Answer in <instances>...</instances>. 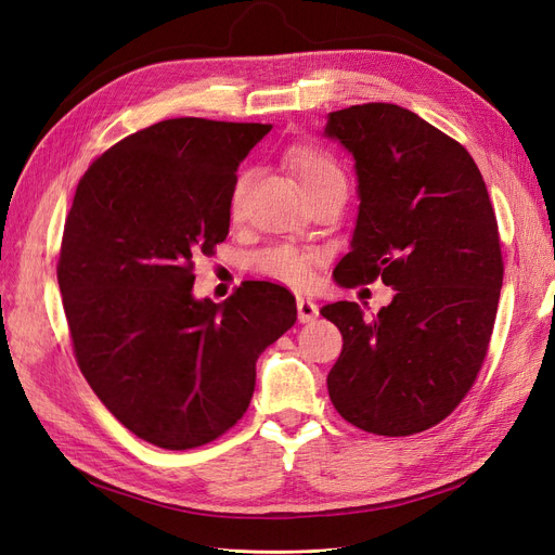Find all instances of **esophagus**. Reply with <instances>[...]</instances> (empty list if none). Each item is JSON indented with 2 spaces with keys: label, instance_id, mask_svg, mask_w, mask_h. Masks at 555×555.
<instances>
[{
  "label": "esophagus",
  "instance_id": "1",
  "mask_svg": "<svg viewBox=\"0 0 555 555\" xmlns=\"http://www.w3.org/2000/svg\"><path fill=\"white\" fill-rule=\"evenodd\" d=\"M296 310H298V322L300 324H310L319 317V306L312 304V300H308V298H298Z\"/></svg>",
  "mask_w": 555,
  "mask_h": 555
}]
</instances>
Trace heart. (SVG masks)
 <instances>
[{
	"instance_id": "1",
	"label": "heart",
	"mask_w": 555,
	"mask_h": 555,
	"mask_svg": "<svg viewBox=\"0 0 555 555\" xmlns=\"http://www.w3.org/2000/svg\"><path fill=\"white\" fill-rule=\"evenodd\" d=\"M287 164L306 194L322 188L326 182L345 180L343 171L338 169V164L333 162V157L324 153V150L312 147V145H294L287 153ZM247 180H249L247 171H243L236 178V184H233V192H231L233 206H238ZM317 261H319L317 249L296 247V245H271L255 255V268L259 273H263L266 278H271L275 282L289 284V287H306L314 275Z\"/></svg>"
}]
</instances>
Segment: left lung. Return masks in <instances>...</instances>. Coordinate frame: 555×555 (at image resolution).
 I'll return each mask as SVG.
<instances>
[{
    "instance_id": "8db88e82",
    "label": "left lung",
    "mask_w": 555,
    "mask_h": 555,
    "mask_svg": "<svg viewBox=\"0 0 555 555\" xmlns=\"http://www.w3.org/2000/svg\"><path fill=\"white\" fill-rule=\"evenodd\" d=\"M324 137L351 155L359 182L333 278L396 289L373 322L349 300L322 308L343 333L331 402L367 433L428 430L475 384L493 333L502 255L489 190L461 143L396 104L333 111Z\"/></svg>"
}]
</instances>
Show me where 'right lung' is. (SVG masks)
Returning a JSON list of instances; mask_svg holds the SVG:
<instances>
[{
	"label": "right lung",
	"mask_w": 555,
	"mask_h": 555,
	"mask_svg": "<svg viewBox=\"0 0 555 555\" xmlns=\"http://www.w3.org/2000/svg\"><path fill=\"white\" fill-rule=\"evenodd\" d=\"M271 125L164 120L80 178L57 263L80 373L137 438L194 449L249 408L257 359L296 322L294 296L245 282L196 298L192 259L229 233L241 162Z\"/></svg>",
	"instance_id": "obj_1"
}]
</instances>
